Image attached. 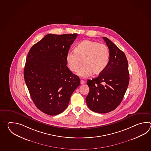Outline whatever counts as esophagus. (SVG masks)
I'll return each instance as SVG.
<instances>
[{
    "label": "esophagus",
    "instance_id": "obj_1",
    "mask_svg": "<svg viewBox=\"0 0 151 151\" xmlns=\"http://www.w3.org/2000/svg\"><path fill=\"white\" fill-rule=\"evenodd\" d=\"M80 83H81V85H83L85 83V81L83 80H80Z\"/></svg>",
    "mask_w": 151,
    "mask_h": 151
}]
</instances>
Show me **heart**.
Wrapping results in <instances>:
<instances>
[{"instance_id":"heart-1","label":"heart","mask_w":151,"mask_h":151,"mask_svg":"<svg viewBox=\"0 0 151 151\" xmlns=\"http://www.w3.org/2000/svg\"><path fill=\"white\" fill-rule=\"evenodd\" d=\"M110 53L108 47L103 44L85 40L74 47V53H68L66 63L69 70L78 72L80 77L86 78L93 74L98 76L105 70L109 63Z\"/></svg>"}]
</instances>
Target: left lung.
Here are the masks:
<instances>
[{
    "mask_svg": "<svg viewBox=\"0 0 151 151\" xmlns=\"http://www.w3.org/2000/svg\"><path fill=\"white\" fill-rule=\"evenodd\" d=\"M103 38L109 49V63L98 77L87 81L90 88L86 98L87 105L93 112L99 113L109 112L119 106L129 80L128 61L125 53L109 39Z\"/></svg>",
    "mask_w": 151,
    "mask_h": 151,
    "instance_id": "obj_1",
    "label": "left lung"
}]
</instances>
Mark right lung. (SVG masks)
Returning <instances> with one entry per match:
<instances>
[{"label":"right lung","mask_w":151,"mask_h":151,"mask_svg":"<svg viewBox=\"0 0 151 151\" xmlns=\"http://www.w3.org/2000/svg\"><path fill=\"white\" fill-rule=\"evenodd\" d=\"M78 35L48 34L33 45L26 58L24 77L36 107L50 116L63 112L79 86V78L66 60Z\"/></svg>","instance_id":"1"}]
</instances>
